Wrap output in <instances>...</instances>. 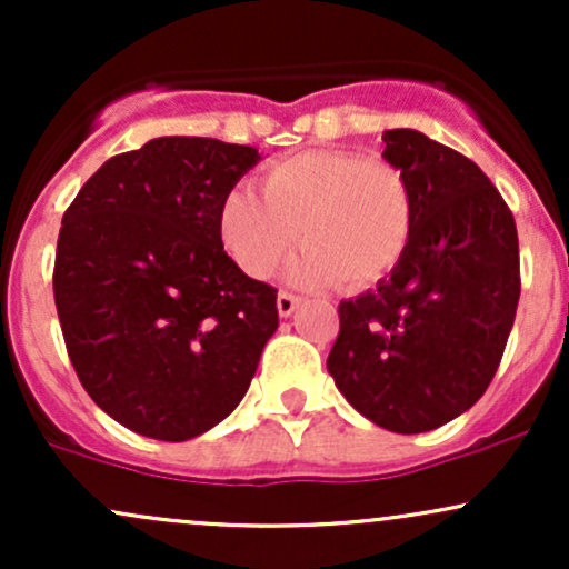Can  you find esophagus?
Here are the masks:
<instances>
[{
	"mask_svg": "<svg viewBox=\"0 0 569 569\" xmlns=\"http://www.w3.org/2000/svg\"><path fill=\"white\" fill-rule=\"evenodd\" d=\"M297 305H299V297H293V293H289V291H280L278 293V312H280V318H289L293 310H297Z\"/></svg>",
	"mask_w": 569,
	"mask_h": 569,
	"instance_id": "34e87169",
	"label": "esophagus"
}]
</instances>
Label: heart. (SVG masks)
Returning <instances> with one entry per match:
<instances>
[{
    "instance_id": "heart-1",
    "label": "heart",
    "mask_w": 569,
    "mask_h": 569,
    "mask_svg": "<svg viewBox=\"0 0 569 569\" xmlns=\"http://www.w3.org/2000/svg\"><path fill=\"white\" fill-rule=\"evenodd\" d=\"M232 262L267 278L302 238L286 278L299 289H367L401 262L411 238V192L401 168L348 149H307L276 160L264 192L238 184L219 206Z\"/></svg>"
}]
</instances>
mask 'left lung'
Wrapping results in <instances>:
<instances>
[{"label":"left lung","mask_w":569,"mask_h":569,"mask_svg":"<svg viewBox=\"0 0 569 569\" xmlns=\"http://www.w3.org/2000/svg\"><path fill=\"white\" fill-rule=\"evenodd\" d=\"M411 192V238L377 289L339 302L329 375L352 409L393 433L468 411L500 367L519 305V238L473 160L411 128L382 133Z\"/></svg>","instance_id":"8db88e82"}]
</instances>
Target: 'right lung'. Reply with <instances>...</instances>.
I'll return each instance as SVG.
<instances>
[{
	"label": "right lung",
	"mask_w": 569,
	"mask_h": 569,
	"mask_svg": "<svg viewBox=\"0 0 569 569\" xmlns=\"http://www.w3.org/2000/svg\"><path fill=\"white\" fill-rule=\"evenodd\" d=\"M262 154L162 136L103 162L67 208L53 293L88 396L158 441H187L243 401L278 291L248 278L219 238V206Z\"/></svg>",
	"instance_id": "obj_1"
}]
</instances>
